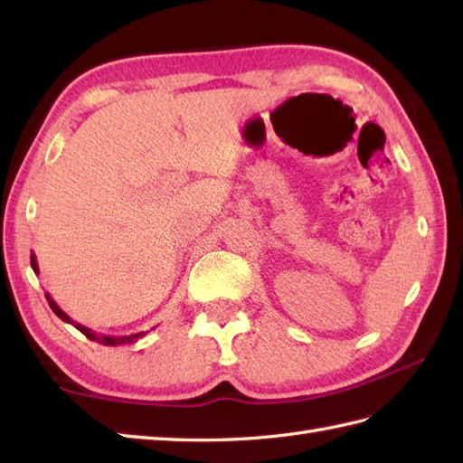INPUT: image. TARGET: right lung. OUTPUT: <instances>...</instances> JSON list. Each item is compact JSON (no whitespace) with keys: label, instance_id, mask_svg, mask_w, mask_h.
Masks as SVG:
<instances>
[{"label":"right lung","instance_id":"1","mask_svg":"<svg viewBox=\"0 0 463 463\" xmlns=\"http://www.w3.org/2000/svg\"><path fill=\"white\" fill-rule=\"evenodd\" d=\"M32 269H33L35 274L39 272L35 254H32ZM45 298H47V302H49V307H52V310L57 314L59 318H61V320L67 322V324H73V326H75L77 330H80V332H83L87 338L93 340V342H99V344H103V346H119V344H133V342H137V340H139L141 336H145V334H146V332H137V334H129V336H105V334H97V332H93L91 328L83 326V324L75 322L71 317H69V314H65L61 308L57 307V302H55L52 297H49V294H45Z\"/></svg>","mask_w":463,"mask_h":463}]
</instances>
